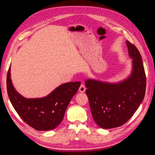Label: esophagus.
Listing matches in <instances>:
<instances>
[{
    "label": "esophagus",
    "instance_id": "esophagus-1",
    "mask_svg": "<svg viewBox=\"0 0 155 155\" xmlns=\"http://www.w3.org/2000/svg\"><path fill=\"white\" fill-rule=\"evenodd\" d=\"M85 91V85H84V84H81V86L79 87V92L83 93V92H84Z\"/></svg>",
    "mask_w": 155,
    "mask_h": 155
}]
</instances>
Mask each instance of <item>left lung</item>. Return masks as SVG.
Returning a JSON list of instances; mask_svg holds the SVG:
<instances>
[{"label":"left lung","instance_id":"left-lung-1","mask_svg":"<svg viewBox=\"0 0 155 155\" xmlns=\"http://www.w3.org/2000/svg\"><path fill=\"white\" fill-rule=\"evenodd\" d=\"M132 61L130 75L118 83L88 78L85 81L94 121L104 129L119 127L128 121L143 101L146 78L141 56L133 44L126 41Z\"/></svg>","mask_w":155,"mask_h":155}]
</instances>
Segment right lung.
<instances>
[{
  "label": "right lung",
  "mask_w": 155,
  "mask_h": 155,
  "mask_svg": "<svg viewBox=\"0 0 155 155\" xmlns=\"http://www.w3.org/2000/svg\"><path fill=\"white\" fill-rule=\"evenodd\" d=\"M80 85L79 81L68 82L59 85L46 97L27 99L13 86L10 67L7 76V94L14 108L27 124L37 130H51L61 124L69 103Z\"/></svg>",
  "instance_id": "right-lung-1"
}]
</instances>
